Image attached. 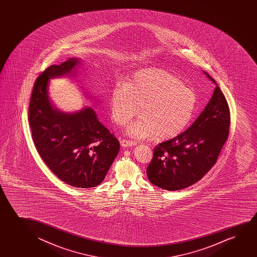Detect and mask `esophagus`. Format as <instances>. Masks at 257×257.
I'll use <instances>...</instances> for the list:
<instances>
[{
	"label": "esophagus",
	"mask_w": 257,
	"mask_h": 257,
	"mask_svg": "<svg viewBox=\"0 0 257 257\" xmlns=\"http://www.w3.org/2000/svg\"><path fill=\"white\" fill-rule=\"evenodd\" d=\"M120 143H121V146L123 147V148H130V147H133V146L136 145V142L129 141V140H122V141H120Z\"/></svg>",
	"instance_id": "esophagus-1"
}]
</instances>
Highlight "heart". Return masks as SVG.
I'll return each mask as SVG.
<instances>
[{
	"mask_svg": "<svg viewBox=\"0 0 257 257\" xmlns=\"http://www.w3.org/2000/svg\"><path fill=\"white\" fill-rule=\"evenodd\" d=\"M197 95L178 76L169 71L150 68L139 71L127 84L117 82L109 96L110 115L124 125L141 107V116L126 129L134 139L175 137L190 123Z\"/></svg>",
	"mask_w": 257,
	"mask_h": 257,
	"instance_id": "obj_1",
	"label": "heart"
}]
</instances>
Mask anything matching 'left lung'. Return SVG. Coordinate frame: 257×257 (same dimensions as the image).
Here are the masks:
<instances>
[{
	"label": "left lung",
	"instance_id": "1",
	"mask_svg": "<svg viewBox=\"0 0 257 257\" xmlns=\"http://www.w3.org/2000/svg\"><path fill=\"white\" fill-rule=\"evenodd\" d=\"M204 73L216 84L207 105L185 132L154 149L147 174L150 183L159 188L179 190L202 179L217 162L228 138L226 99L214 79Z\"/></svg>",
	"mask_w": 257,
	"mask_h": 257
}]
</instances>
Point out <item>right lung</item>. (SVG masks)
Returning a JSON list of instances; mask_svg holds the SVG:
<instances>
[{
    "mask_svg": "<svg viewBox=\"0 0 257 257\" xmlns=\"http://www.w3.org/2000/svg\"><path fill=\"white\" fill-rule=\"evenodd\" d=\"M80 62L70 58L39 75L32 89L29 123L37 151L53 174L71 186L86 189L104 180L120 146L90 107L65 113L50 100V79L74 74Z\"/></svg>",
    "mask_w": 257,
    "mask_h": 257,
    "instance_id": "right-lung-1",
    "label": "right lung"
}]
</instances>
